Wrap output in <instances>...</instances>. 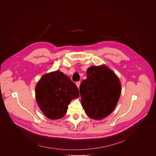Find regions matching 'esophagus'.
<instances>
[{"instance_id": "1", "label": "esophagus", "mask_w": 156, "mask_h": 156, "mask_svg": "<svg viewBox=\"0 0 156 156\" xmlns=\"http://www.w3.org/2000/svg\"><path fill=\"white\" fill-rule=\"evenodd\" d=\"M80 84H81V82H80V81H78V82L76 83V85H77V87L78 88H79V87H80Z\"/></svg>"}]
</instances>
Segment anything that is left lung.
<instances>
[{"label":"left lung","instance_id":"left-lung-1","mask_svg":"<svg viewBox=\"0 0 156 156\" xmlns=\"http://www.w3.org/2000/svg\"><path fill=\"white\" fill-rule=\"evenodd\" d=\"M79 91L87 115L101 120L115 109L121 94V84L116 74L106 66H92L87 72Z\"/></svg>","mask_w":156,"mask_h":156}]
</instances>
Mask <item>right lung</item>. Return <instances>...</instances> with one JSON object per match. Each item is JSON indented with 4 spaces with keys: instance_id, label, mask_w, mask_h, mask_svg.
Returning a JSON list of instances; mask_svg holds the SVG:
<instances>
[{
    "instance_id": "1",
    "label": "right lung",
    "mask_w": 156,
    "mask_h": 156,
    "mask_svg": "<svg viewBox=\"0 0 156 156\" xmlns=\"http://www.w3.org/2000/svg\"><path fill=\"white\" fill-rule=\"evenodd\" d=\"M79 96L75 84L58 70L43 75L36 87L37 105L45 116L51 120L62 118L71 101Z\"/></svg>"
}]
</instances>
